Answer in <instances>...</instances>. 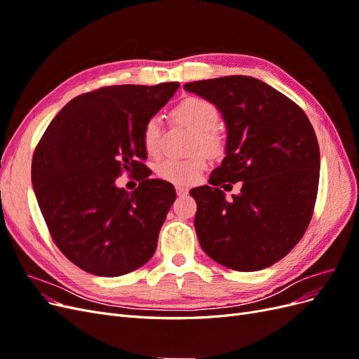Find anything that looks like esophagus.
Listing matches in <instances>:
<instances>
[{"label": "esophagus", "mask_w": 359, "mask_h": 359, "mask_svg": "<svg viewBox=\"0 0 359 359\" xmlns=\"http://www.w3.org/2000/svg\"><path fill=\"white\" fill-rule=\"evenodd\" d=\"M177 194H178V196H187L189 190L184 189V187H177Z\"/></svg>", "instance_id": "1"}]
</instances>
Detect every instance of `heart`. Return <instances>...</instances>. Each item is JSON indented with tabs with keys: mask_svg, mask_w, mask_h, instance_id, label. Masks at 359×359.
<instances>
[{
	"mask_svg": "<svg viewBox=\"0 0 359 359\" xmlns=\"http://www.w3.org/2000/svg\"><path fill=\"white\" fill-rule=\"evenodd\" d=\"M173 116L187 123L196 130L194 148H203L210 153H219L223 147V137L215 132L219 123L217 107L202 97H187L173 107ZM142 144L149 156L161 153V119L151 116L142 127ZM208 168V156L196 153L189 158L168 157L157 165V175L166 182L175 186H191L198 182L202 173Z\"/></svg>",
	"mask_w": 359,
	"mask_h": 359,
	"instance_id": "heart-1",
	"label": "heart"
}]
</instances>
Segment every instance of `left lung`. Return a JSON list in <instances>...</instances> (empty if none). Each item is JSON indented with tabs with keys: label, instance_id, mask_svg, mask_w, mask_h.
<instances>
[{
	"label": "left lung",
	"instance_id": "1",
	"mask_svg": "<svg viewBox=\"0 0 359 359\" xmlns=\"http://www.w3.org/2000/svg\"><path fill=\"white\" fill-rule=\"evenodd\" d=\"M184 90L212 103L226 130V157L211 186L190 191L203 252L235 271H259L283 259L309 227L319 187L316 133L301 107L250 76L189 82ZM243 181L226 201L222 188Z\"/></svg>",
	"mask_w": 359,
	"mask_h": 359
}]
</instances>
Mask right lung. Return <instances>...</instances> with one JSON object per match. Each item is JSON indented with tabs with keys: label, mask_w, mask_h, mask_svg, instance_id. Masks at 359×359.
<instances>
[{
	"label": "right lung",
	"mask_w": 359,
	"mask_h": 359,
	"mask_svg": "<svg viewBox=\"0 0 359 359\" xmlns=\"http://www.w3.org/2000/svg\"><path fill=\"white\" fill-rule=\"evenodd\" d=\"M178 88L115 85L78 95L40 139L31 165L40 211L61 253L86 273L124 276L156 252L177 193L148 178L142 127ZM123 170L141 173L133 194L116 186Z\"/></svg>",
	"instance_id": "1"
}]
</instances>
